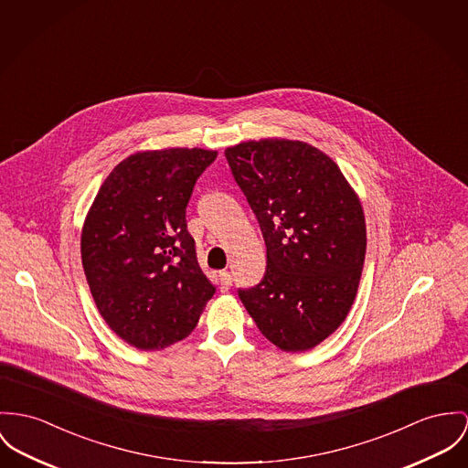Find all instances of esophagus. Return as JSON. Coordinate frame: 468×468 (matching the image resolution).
<instances>
[{
  "label": "esophagus",
  "mask_w": 468,
  "mask_h": 468,
  "mask_svg": "<svg viewBox=\"0 0 468 468\" xmlns=\"http://www.w3.org/2000/svg\"><path fill=\"white\" fill-rule=\"evenodd\" d=\"M218 278H220V283H222V288H228L231 287V274L228 272V271H220L218 272Z\"/></svg>",
  "instance_id": "esophagus-1"
}]
</instances>
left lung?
<instances>
[{
    "label": "left lung",
    "mask_w": 468,
    "mask_h": 468,
    "mask_svg": "<svg viewBox=\"0 0 468 468\" xmlns=\"http://www.w3.org/2000/svg\"><path fill=\"white\" fill-rule=\"evenodd\" d=\"M224 154L267 248L263 280L239 297L276 347L312 349L344 323L358 292L360 199L327 154L301 141H250Z\"/></svg>",
    "instance_id": "1"
}]
</instances>
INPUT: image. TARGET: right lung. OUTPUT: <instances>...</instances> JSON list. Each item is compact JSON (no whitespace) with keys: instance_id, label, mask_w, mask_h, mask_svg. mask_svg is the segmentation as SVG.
Segmentation results:
<instances>
[{"instance_id":"1","label":"right lung","mask_w":468,"mask_h":468,"mask_svg":"<svg viewBox=\"0 0 468 468\" xmlns=\"http://www.w3.org/2000/svg\"><path fill=\"white\" fill-rule=\"evenodd\" d=\"M217 151L171 147L122 160L81 231V263L110 329L137 349H164L196 327L216 285L186 229L194 185Z\"/></svg>"}]
</instances>
